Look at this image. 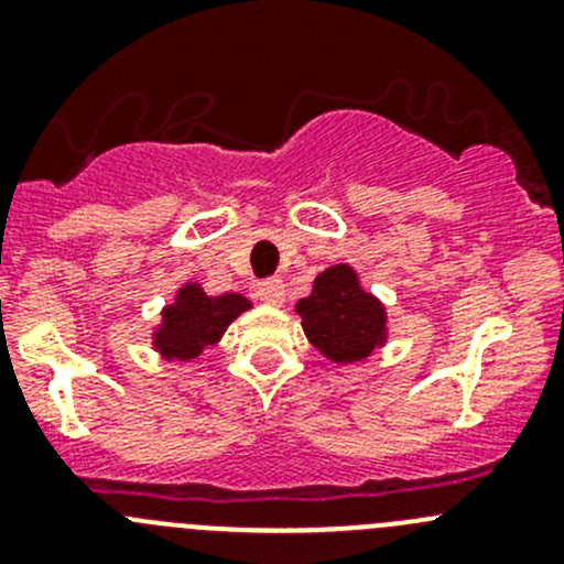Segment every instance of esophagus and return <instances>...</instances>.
Returning <instances> with one entry per match:
<instances>
[{
    "label": "esophagus",
    "mask_w": 564,
    "mask_h": 564,
    "mask_svg": "<svg viewBox=\"0 0 564 564\" xmlns=\"http://www.w3.org/2000/svg\"><path fill=\"white\" fill-rule=\"evenodd\" d=\"M256 297L264 305H281L283 297H286V289H283L281 278H267L256 286Z\"/></svg>",
    "instance_id": "esophagus-1"
}]
</instances>
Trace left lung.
Here are the masks:
<instances>
[{
    "instance_id": "left-lung-1",
    "label": "left lung",
    "mask_w": 564,
    "mask_h": 564,
    "mask_svg": "<svg viewBox=\"0 0 564 564\" xmlns=\"http://www.w3.org/2000/svg\"><path fill=\"white\" fill-rule=\"evenodd\" d=\"M311 344L333 362L366 360L388 338L382 303L360 286L349 264L318 272L314 292L297 303Z\"/></svg>"
}]
</instances>
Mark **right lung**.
<instances>
[{
    "mask_svg": "<svg viewBox=\"0 0 564 564\" xmlns=\"http://www.w3.org/2000/svg\"><path fill=\"white\" fill-rule=\"evenodd\" d=\"M250 303L242 294L209 297L198 283H185L176 300L163 311V324L155 333V349L166 360H191L202 355L204 346L218 344L231 322L248 311Z\"/></svg>",
    "mask_w": 564,
    "mask_h": 564,
    "instance_id": "obj_1",
    "label": "right lung"
}]
</instances>
